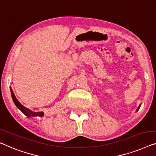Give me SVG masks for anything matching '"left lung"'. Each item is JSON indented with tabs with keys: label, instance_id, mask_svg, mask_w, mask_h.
<instances>
[{
	"label": "left lung",
	"instance_id": "left-lung-1",
	"mask_svg": "<svg viewBox=\"0 0 156 156\" xmlns=\"http://www.w3.org/2000/svg\"><path fill=\"white\" fill-rule=\"evenodd\" d=\"M140 106H141V105H139V108H138V109H137V110H136V111H138V110H139V108H140Z\"/></svg>",
	"mask_w": 156,
	"mask_h": 156
}]
</instances>
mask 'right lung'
I'll use <instances>...</instances> for the list:
<instances>
[{
    "label": "right lung",
    "mask_w": 156,
    "mask_h": 156,
    "mask_svg": "<svg viewBox=\"0 0 156 156\" xmlns=\"http://www.w3.org/2000/svg\"><path fill=\"white\" fill-rule=\"evenodd\" d=\"M10 91H11V96L12 98L13 102H14L15 106H16L17 108H18L22 112L27 116V117H43L44 116V112H32L30 110V109L26 108L25 107H24L23 105H21V103L19 102L18 100H17V98H15L14 95V93H13L12 90L10 88Z\"/></svg>",
    "instance_id": "add662e5"
}]
</instances>
